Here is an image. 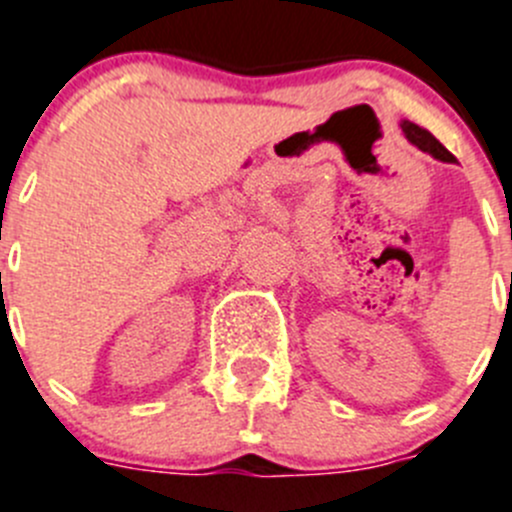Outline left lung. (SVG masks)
Here are the masks:
<instances>
[{
    "label": "left lung",
    "mask_w": 512,
    "mask_h": 512,
    "mask_svg": "<svg viewBox=\"0 0 512 512\" xmlns=\"http://www.w3.org/2000/svg\"><path fill=\"white\" fill-rule=\"evenodd\" d=\"M402 133H405V138L410 140L412 145H417L422 153H430L432 158L442 160V163H455V155H452L430 130L420 128V125L410 123V120H402Z\"/></svg>",
    "instance_id": "left-lung-1"
}]
</instances>
